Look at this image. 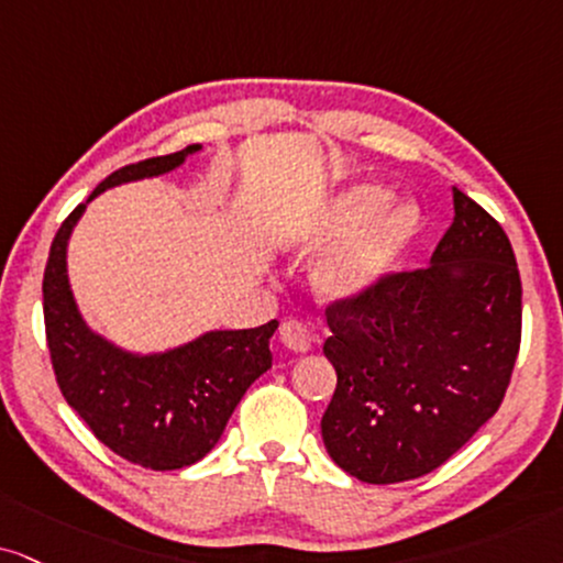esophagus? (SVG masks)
Segmentation results:
<instances>
[{
	"label": "esophagus",
	"mask_w": 563,
	"mask_h": 563,
	"mask_svg": "<svg viewBox=\"0 0 563 563\" xmlns=\"http://www.w3.org/2000/svg\"><path fill=\"white\" fill-rule=\"evenodd\" d=\"M279 336H282L284 346H289L292 352H308L310 344H313L308 325L300 321H284L279 329Z\"/></svg>",
	"instance_id": "1"
}]
</instances>
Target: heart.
I'll list each match as a JSON object with an SVG mask.
<instances>
[{"label": "heart", "instance_id": "1", "mask_svg": "<svg viewBox=\"0 0 563 563\" xmlns=\"http://www.w3.org/2000/svg\"><path fill=\"white\" fill-rule=\"evenodd\" d=\"M388 192L378 185H357L336 200L321 232L305 240V247L318 250L361 227L342 245L325 255L316 274V287L323 300H357L384 279L401 253L418 234V211L412 206H386Z\"/></svg>", "mask_w": 563, "mask_h": 563}]
</instances>
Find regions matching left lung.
<instances>
[{
  "label": "left lung",
  "instance_id": "8db88e82",
  "mask_svg": "<svg viewBox=\"0 0 563 563\" xmlns=\"http://www.w3.org/2000/svg\"><path fill=\"white\" fill-rule=\"evenodd\" d=\"M336 391L329 456L363 483L433 473L501 407L519 339L522 282L501 224L454 187V219L428 268L386 274L325 308Z\"/></svg>",
  "mask_w": 563,
  "mask_h": 563
}]
</instances>
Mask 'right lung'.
Segmentation results:
<instances>
[{"label":"right lung","mask_w":563,"mask_h":563,"mask_svg":"<svg viewBox=\"0 0 563 563\" xmlns=\"http://www.w3.org/2000/svg\"><path fill=\"white\" fill-rule=\"evenodd\" d=\"M198 143L169 156L122 166L90 192L177 169ZM86 200V203H88ZM62 221L44 271V323L62 397L93 435L145 470H183L217 446L234 407L271 367L268 342L279 321L258 329L208 331L175 350L135 355L90 331L67 279V242L86 211Z\"/></svg>","instance_id":"obj_1"}]
</instances>
